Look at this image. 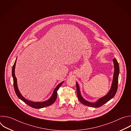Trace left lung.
Returning a JSON list of instances; mask_svg holds the SVG:
<instances>
[{
  "instance_id": "obj_1",
  "label": "left lung",
  "mask_w": 131,
  "mask_h": 131,
  "mask_svg": "<svg viewBox=\"0 0 131 131\" xmlns=\"http://www.w3.org/2000/svg\"><path fill=\"white\" fill-rule=\"evenodd\" d=\"M113 62L114 64V68L115 71L114 73V77H113V80L112 82L111 89L109 92L107 94L104 96V97L99 99L95 103H91L89 102L86 101L81 96L79 86L78 84V83L76 82V88H77V96L78 99L79 101L83 104V105L91 107H94L97 108L102 106L104 104L110 101L111 99H113L117 92V89H118V77H119V64L116 60V59H113Z\"/></svg>"
}]
</instances>
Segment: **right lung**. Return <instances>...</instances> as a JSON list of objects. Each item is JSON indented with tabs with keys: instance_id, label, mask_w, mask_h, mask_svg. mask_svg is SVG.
<instances>
[{
	"instance_id": "add662e5",
	"label": "right lung",
	"mask_w": 131,
	"mask_h": 131,
	"mask_svg": "<svg viewBox=\"0 0 131 131\" xmlns=\"http://www.w3.org/2000/svg\"><path fill=\"white\" fill-rule=\"evenodd\" d=\"M16 59L14 62V64L12 67V77H13V86H14V91L16 93V95L17 96V97L19 98L20 100H21L22 101H23L25 103H26V104H27L28 105H29V106L36 108V109H39V108H42L45 107H47L51 105L52 104H53L54 102L57 100V91H58L59 89L60 88V87L61 86V85L62 84V83L64 82V81L61 82L60 84H59L58 85V86L55 88V89H54L53 94L51 96V97L47 101H45V102H34L32 101H28L27 100L25 99L20 93L19 90L17 88V80H16V78L15 76V73H14V71H15V64H16Z\"/></svg>"
}]
</instances>
